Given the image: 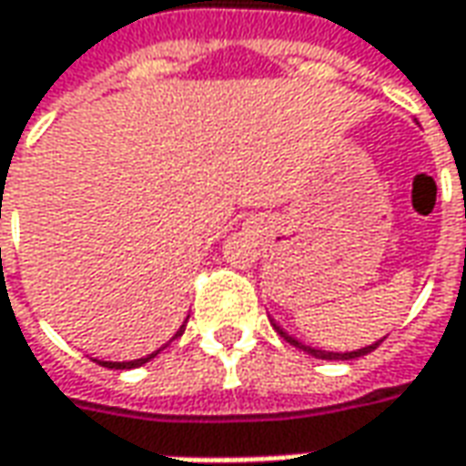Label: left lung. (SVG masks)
<instances>
[{"label":"left lung","instance_id":"1","mask_svg":"<svg viewBox=\"0 0 466 466\" xmlns=\"http://www.w3.org/2000/svg\"><path fill=\"white\" fill-rule=\"evenodd\" d=\"M270 321H273V319H270ZM273 326H275V331H278V334H280V337H283L288 344L299 347V350H303L306 354H311V357H316V360H357V357H365V354L372 352V350L378 347L380 341H382V339H380V341H375V344H370V347L354 350V352H326V350H319V347H309V344H303V341H299L296 337H290V334H288V331H283V329L275 324V321H273Z\"/></svg>","mask_w":466,"mask_h":466}]
</instances>
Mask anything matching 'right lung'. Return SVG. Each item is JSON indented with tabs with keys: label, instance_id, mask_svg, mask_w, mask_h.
I'll return each instance as SVG.
<instances>
[{
	"label": "right lung",
	"instance_id": "add662e5",
	"mask_svg": "<svg viewBox=\"0 0 466 466\" xmlns=\"http://www.w3.org/2000/svg\"><path fill=\"white\" fill-rule=\"evenodd\" d=\"M186 324H188V319H186V321L180 324L178 331L173 334V339H178L180 334L186 331ZM173 339H170V341H173ZM166 347H167V344H166ZM160 350H163V347H160ZM160 350H155L153 354H147V357H140V360H129V362H109V360H96V357H91V360H94V362H99L101 367H109V370H132V367H142L145 362H150V360H153L155 354L160 352Z\"/></svg>",
	"mask_w": 466,
	"mask_h": 466
}]
</instances>
